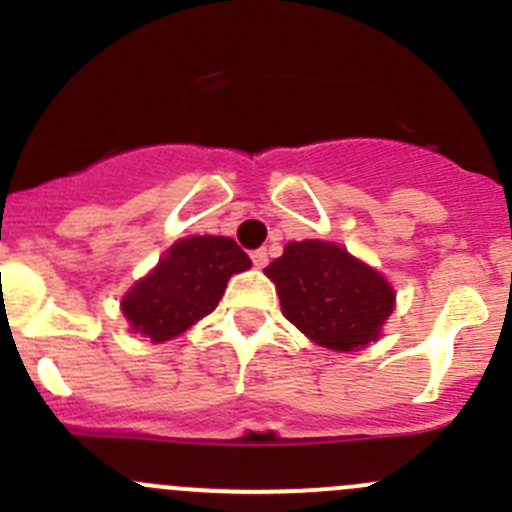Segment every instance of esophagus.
Masks as SVG:
<instances>
[{"label":"esophagus","mask_w":512,"mask_h":512,"mask_svg":"<svg viewBox=\"0 0 512 512\" xmlns=\"http://www.w3.org/2000/svg\"><path fill=\"white\" fill-rule=\"evenodd\" d=\"M250 257H252V262H255V267H260V270L267 265V250H265V247L255 250Z\"/></svg>","instance_id":"obj_1"}]
</instances>
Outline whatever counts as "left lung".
Instances as JSON below:
<instances>
[{
  "instance_id": "8db88e82",
  "label": "left lung",
  "mask_w": 512,
  "mask_h": 512,
  "mask_svg": "<svg viewBox=\"0 0 512 512\" xmlns=\"http://www.w3.org/2000/svg\"><path fill=\"white\" fill-rule=\"evenodd\" d=\"M265 275L275 282L289 322L334 352H356L376 342L394 312V287L334 242H287Z\"/></svg>"
}]
</instances>
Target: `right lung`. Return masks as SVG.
I'll list each match as a JSON object with an SVG mask.
<instances>
[{
	"mask_svg": "<svg viewBox=\"0 0 512 512\" xmlns=\"http://www.w3.org/2000/svg\"><path fill=\"white\" fill-rule=\"evenodd\" d=\"M250 267V257L230 237H185L128 289L121 309L133 332L156 344L168 342L213 312L227 280Z\"/></svg>",
	"mask_w": 512,
	"mask_h": 512,
	"instance_id": "obj_1",
	"label": "right lung"
}]
</instances>
